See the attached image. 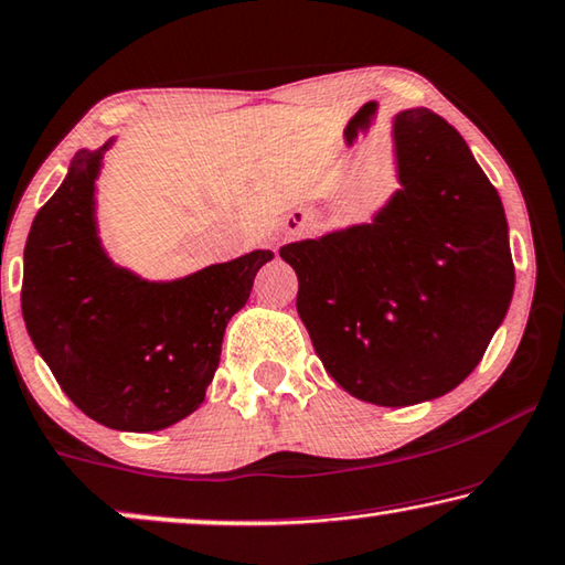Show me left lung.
<instances>
[{
	"label": "left lung",
	"mask_w": 565,
	"mask_h": 565,
	"mask_svg": "<svg viewBox=\"0 0 565 565\" xmlns=\"http://www.w3.org/2000/svg\"><path fill=\"white\" fill-rule=\"evenodd\" d=\"M399 191L372 224L285 244L298 316L326 372L382 407L440 397L469 377L514 290L497 188L430 109L392 125Z\"/></svg>",
	"instance_id": "left-lung-1"
}]
</instances>
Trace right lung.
I'll return each instance as SVG.
<instances>
[{
    "instance_id": "add662e5",
    "label": "right lung",
    "mask_w": 565,
    "mask_h": 565,
    "mask_svg": "<svg viewBox=\"0 0 565 565\" xmlns=\"http://www.w3.org/2000/svg\"><path fill=\"white\" fill-rule=\"evenodd\" d=\"M99 150H81L24 244L22 316L61 390L114 430H162L199 411L222 356L226 323L244 308L255 249L170 282L117 267L96 234Z\"/></svg>"
}]
</instances>
